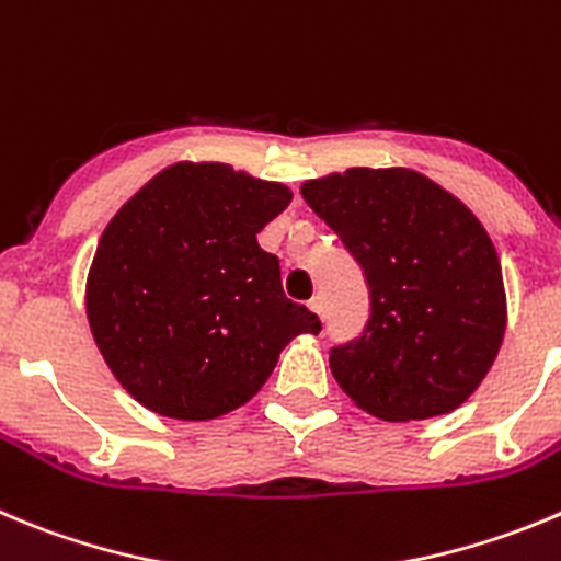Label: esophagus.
Listing matches in <instances>:
<instances>
[{"instance_id": "34e87169", "label": "esophagus", "mask_w": 561, "mask_h": 561, "mask_svg": "<svg viewBox=\"0 0 561 561\" xmlns=\"http://www.w3.org/2000/svg\"><path fill=\"white\" fill-rule=\"evenodd\" d=\"M308 308H311V311H314V314L322 320V317H325V297L314 295L311 300H308Z\"/></svg>"}]
</instances>
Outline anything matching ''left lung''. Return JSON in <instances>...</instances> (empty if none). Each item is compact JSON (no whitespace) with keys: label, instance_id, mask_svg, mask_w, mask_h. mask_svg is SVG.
<instances>
[{"label":"left lung","instance_id":"1","mask_svg":"<svg viewBox=\"0 0 561 561\" xmlns=\"http://www.w3.org/2000/svg\"><path fill=\"white\" fill-rule=\"evenodd\" d=\"M300 192L369 286L362 336L331 351L344 394L392 423L459 409L506 331L501 261L479 219L411 169H347Z\"/></svg>","mask_w":561,"mask_h":561}]
</instances>
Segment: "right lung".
Segmentation results:
<instances>
[{
    "instance_id": "obj_1",
    "label": "right lung",
    "mask_w": 561,
    "mask_h": 561,
    "mask_svg": "<svg viewBox=\"0 0 561 561\" xmlns=\"http://www.w3.org/2000/svg\"><path fill=\"white\" fill-rule=\"evenodd\" d=\"M228 163H174L107 222L85 286L102 358L141 405L214 420L253 398L317 314L280 286L255 236L289 205Z\"/></svg>"
}]
</instances>
